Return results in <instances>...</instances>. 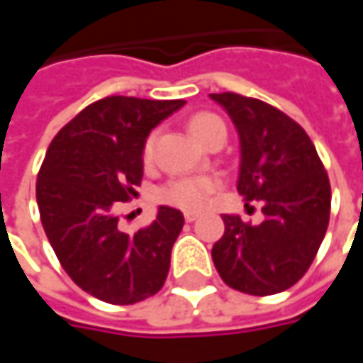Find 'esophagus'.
Instances as JSON below:
<instances>
[{
  "mask_svg": "<svg viewBox=\"0 0 363 363\" xmlns=\"http://www.w3.org/2000/svg\"><path fill=\"white\" fill-rule=\"evenodd\" d=\"M184 218H186V222H196V220H198V214H196V212H186Z\"/></svg>",
  "mask_w": 363,
  "mask_h": 363,
  "instance_id": "1",
  "label": "esophagus"
}]
</instances>
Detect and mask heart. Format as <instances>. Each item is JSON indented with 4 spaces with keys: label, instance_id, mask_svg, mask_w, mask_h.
I'll use <instances>...</instances> for the list:
<instances>
[{
    "label": "heart",
    "instance_id": "obj_1",
    "mask_svg": "<svg viewBox=\"0 0 363 363\" xmlns=\"http://www.w3.org/2000/svg\"><path fill=\"white\" fill-rule=\"evenodd\" d=\"M189 133L200 141L206 143L214 133L226 131L224 123L218 119L216 115H210V113H200V115H194L188 123ZM155 139L157 135L151 133L147 137L145 145H143V160L151 161L153 160V151H155ZM220 182L216 177H208V175H188V177H177L167 182L163 188L157 191V198L163 203H169L175 208H182V210H202L206 203L210 202L212 194L216 191Z\"/></svg>",
    "mask_w": 363,
    "mask_h": 363
}]
</instances>
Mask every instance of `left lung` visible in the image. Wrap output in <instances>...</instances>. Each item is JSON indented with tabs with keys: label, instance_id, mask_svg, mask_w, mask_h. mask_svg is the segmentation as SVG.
Listing matches in <instances>:
<instances>
[{
	"label": "left lung",
	"instance_id": "1",
	"mask_svg": "<svg viewBox=\"0 0 363 363\" xmlns=\"http://www.w3.org/2000/svg\"><path fill=\"white\" fill-rule=\"evenodd\" d=\"M236 127L240 167L236 189L262 203L264 220L244 224L224 214L212 248L222 281L248 295H274L311 267L328 232L331 188L309 135L279 108L236 92L210 94Z\"/></svg>",
	"mask_w": 363,
	"mask_h": 363
}]
</instances>
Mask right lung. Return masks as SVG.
<instances>
[{
	"label": "right lung",
	"instance_id": "obj_1",
	"mask_svg": "<svg viewBox=\"0 0 363 363\" xmlns=\"http://www.w3.org/2000/svg\"><path fill=\"white\" fill-rule=\"evenodd\" d=\"M186 101L106 96L82 108L52 139L35 200L62 269L82 291L111 305H133L160 291L184 214L160 206L135 234L119 228L121 202L143 177L151 129Z\"/></svg>",
	"mask_w": 363,
	"mask_h": 363
}]
</instances>
